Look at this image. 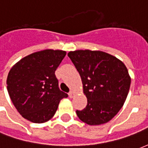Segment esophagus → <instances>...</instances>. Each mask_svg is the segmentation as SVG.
Wrapping results in <instances>:
<instances>
[{
  "instance_id": "esophagus-1",
  "label": "esophagus",
  "mask_w": 148,
  "mask_h": 148,
  "mask_svg": "<svg viewBox=\"0 0 148 148\" xmlns=\"http://www.w3.org/2000/svg\"><path fill=\"white\" fill-rule=\"evenodd\" d=\"M69 97H70V98H73L74 97V93L73 91H71L70 93H69Z\"/></svg>"
}]
</instances>
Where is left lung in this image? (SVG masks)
I'll use <instances>...</instances> for the list:
<instances>
[{"mask_svg": "<svg viewBox=\"0 0 148 148\" xmlns=\"http://www.w3.org/2000/svg\"><path fill=\"white\" fill-rule=\"evenodd\" d=\"M68 56L80 74L87 106L77 110L81 121L100 125L111 121L127 98L131 77L122 62L101 51L77 50Z\"/></svg>", "mask_w": 148, "mask_h": 148, "instance_id": "obj_1", "label": "left lung"}]
</instances>
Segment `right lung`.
Returning a JSON list of instances; mask_svg holds the SVG:
<instances>
[{
  "instance_id": "add662e5",
  "label": "right lung",
  "mask_w": 148,
  "mask_h": 148,
  "mask_svg": "<svg viewBox=\"0 0 148 148\" xmlns=\"http://www.w3.org/2000/svg\"><path fill=\"white\" fill-rule=\"evenodd\" d=\"M66 52L47 49L24 57L12 67L7 90L12 102L27 121L44 123L51 119L67 93L58 88L55 72Z\"/></svg>"
}]
</instances>
